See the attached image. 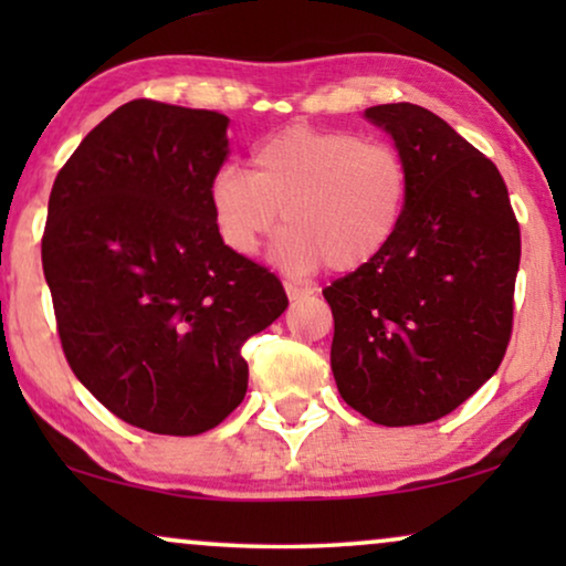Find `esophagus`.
<instances>
[{
  "instance_id": "esophagus-1",
  "label": "esophagus",
  "mask_w": 566,
  "mask_h": 566,
  "mask_svg": "<svg viewBox=\"0 0 566 566\" xmlns=\"http://www.w3.org/2000/svg\"><path fill=\"white\" fill-rule=\"evenodd\" d=\"M283 285H285V293H289V298H291V301H301V298L312 296V289H304V285H298V283L285 281Z\"/></svg>"
}]
</instances>
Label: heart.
I'll return each mask as SVG.
<instances>
[{
	"label": "heart",
	"mask_w": 566,
	"mask_h": 566,
	"mask_svg": "<svg viewBox=\"0 0 566 566\" xmlns=\"http://www.w3.org/2000/svg\"><path fill=\"white\" fill-rule=\"evenodd\" d=\"M412 177L397 146L353 130L291 126L254 146L250 172L221 167L208 182L219 239L252 254L283 227L275 250L289 265L355 273L389 250L405 223Z\"/></svg>",
	"instance_id": "b5f03b06"
}]
</instances>
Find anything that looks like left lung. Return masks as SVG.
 Masks as SVG:
<instances>
[{
  "label": "left lung",
  "mask_w": 566,
  "mask_h": 566,
  "mask_svg": "<svg viewBox=\"0 0 566 566\" xmlns=\"http://www.w3.org/2000/svg\"><path fill=\"white\" fill-rule=\"evenodd\" d=\"M409 165L405 223L370 265L324 289L332 374L355 412L386 428L440 420L505 358L521 227L492 159L412 103L368 107Z\"/></svg>",
  "instance_id": "8db88e82"
}]
</instances>
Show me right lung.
I'll return each mask as SVG.
<instances>
[{"mask_svg":"<svg viewBox=\"0 0 566 566\" xmlns=\"http://www.w3.org/2000/svg\"><path fill=\"white\" fill-rule=\"evenodd\" d=\"M229 118L130 99L59 169L41 242L61 347L99 405L157 436H200L247 394L242 345L289 306L219 239L208 182Z\"/></svg>","mask_w":566,"mask_h":566,"instance_id":"right-lung-1","label":"right lung"}]
</instances>
